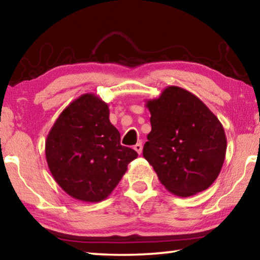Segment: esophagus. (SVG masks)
Instances as JSON below:
<instances>
[{
  "instance_id": "1",
  "label": "esophagus",
  "mask_w": 260,
  "mask_h": 260,
  "mask_svg": "<svg viewBox=\"0 0 260 260\" xmlns=\"http://www.w3.org/2000/svg\"><path fill=\"white\" fill-rule=\"evenodd\" d=\"M134 150L141 155V152H142V143H136L134 146Z\"/></svg>"
}]
</instances>
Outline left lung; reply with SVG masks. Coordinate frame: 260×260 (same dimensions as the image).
Listing matches in <instances>:
<instances>
[{"instance_id":"obj_1","label":"left lung","mask_w":260,"mask_h":260,"mask_svg":"<svg viewBox=\"0 0 260 260\" xmlns=\"http://www.w3.org/2000/svg\"><path fill=\"white\" fill-rule=\"evenodd\" d=\"M146 107L151 114V132L143 157L162 186L180 197L208 189L226 156L221 122L197 96L177 86L166 87Z\"/></svg>"}]
</instances>
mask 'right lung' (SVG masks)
<instances>
[{
  "instance_id": "right-lung-1",
  "label": "right lung",
  "mask_w": 260,
  "mask_h": 260,
  "mask_svg": "<svg viewBox=\"0 0 260 260\" xmlns=\"http://www.w3.org/2000/svg\"><path fill=\"white\" fill-rule=\"evenodd\" d=\"M108 103L83 94L70 103L46 140L50 173L73 199L98 203L107 199L138 157L120 144V133L109 119Z\"/></svg>"
}]
</instances>
